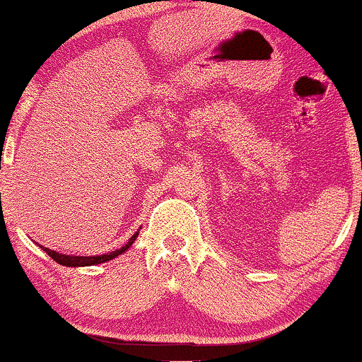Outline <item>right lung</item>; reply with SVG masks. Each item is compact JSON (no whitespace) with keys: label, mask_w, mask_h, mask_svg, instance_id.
Instances as JSON below:
<instances>
[{"label":"right lung","mask_w":362,"mask_h":362,"mask_svg":"<svg viewBox=\"0 0 362 362\" xmlns=\"http://www.w3.org/2000/svg\"><path fill=\"white\" fill-rule=\"evenodd\" d=\"M139 231H136L134 235L131 236V240L124 245V247H120L119 250L115 252H109L105 253V255H90V257H78V255H64V253H59V252H54V250H49V248H45L40 245V248L47 253L49 257H51L52 260H56L57 264L61 265H66V267H86V265H97V264H103V262H109L112 259H115V257L122 255L124 252L127 250L129 247H131L132 243L136 242V238H138Z\"/></svg>","instance_id":"1"}]
</instances>
